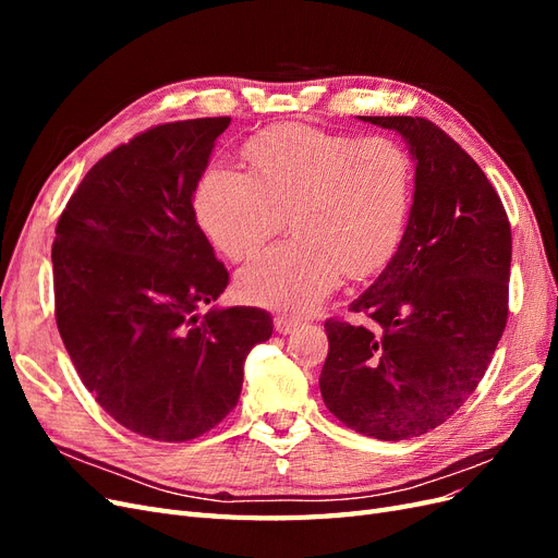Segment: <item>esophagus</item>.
Masks as SVG:
<instances>
[{
    "label": "esophagus",
    "mask_w": 558,
    "mask_h": 558,
    "mask_svg": "<svg viewBox=\"0 0 558 558\" xmlns=\"http://www.w3.org/2000/svg\"><path fill=\"white\" fill-rule=\"evenodd\" d=\"M275 328H277L279 335H289V332H295L300 328V320L279 314V316H275Z\"/></svg>",
    "instance_id": "1"
}]
</instances>
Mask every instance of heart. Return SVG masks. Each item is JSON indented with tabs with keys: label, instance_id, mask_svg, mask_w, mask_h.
Wrapping results in <instances>:
<instances>
[{
	"label": "heart",
	"instance_id": "b5f03b06",
	"mask_svg": "<svg viewBox=\"0 0 558 558\" xmlns=\"http://www.w3.org/2000/svg\"><path fill=\"white\" fill-rule=\"evenodd\" d=\"M251 177L214 165L195 193L211 244L242 260L289 216L293 240L253 256L238 275L251 305L307 314L342 275L367 279L393 260L410 226L414 165L396 140L279 125L253 137Z\"/></svg>",
	"mask_w": 558,
	"mask_h": 558
}]
</instances>
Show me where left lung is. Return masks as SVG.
<instances>
[{
  "mask_svg": "<svg viewBox=\"0 0 558 558\" xmlns=\"http://www.w3.org/2000/svg\"><path fill=\"white\" fill-rule=\"evenodd\" d=\"M400 132L416 162L404 240L349 312L328 318L318 386L351 430L398 442L424 435L482 381L508 324L512 232L502 202L465 150L418 116H361Z\"/></svg>",
  "mask_w": 558,
  "mask_h": 558,
  "instance_id": "obj_1",
  "label": "left lung"
}]
</instances>
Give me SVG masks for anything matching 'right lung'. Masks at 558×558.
<instances>
[{"instance_id":"right-lung-1","label":"right lung","mask_w":558,"mask_h":558,"mask_svg":"<svg viewBox=\"0 0 558 558\" xmlns=\"http://www.w3.org/2000/svg\"><path fill=\"white\" fill-rule=\"evenodd\" d=\"M228 116L140 132L97 160L56 226V320L76 373L111 418L158 442L211 430L269 340L256 307L199 310L230 275L199 230L193 193Z\"/></svg>"}]
</instances>
